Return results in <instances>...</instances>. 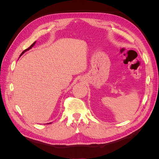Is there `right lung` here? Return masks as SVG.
<instances>
[{"instance_id":"1","label":"right lung","mask_w":159,"mask_h":159,"mask_svg":"<svg viewBox=\"0 0 159 159\" xmlns=\"http://www.w3.org/2000/svg\"><path fill=\"white\" fill-rule=\"evenodd\" d=\"M35 43H36V42H34V43H33V44H32V45H31V46H30L29 48H27V49H26V50H24V51H23V52H22V54H20V56H22V54H24V53H25V52H26L27 50H30V49H31V48H32V47L34 46V44H35Z\"/></svg>"}]
</instances>
